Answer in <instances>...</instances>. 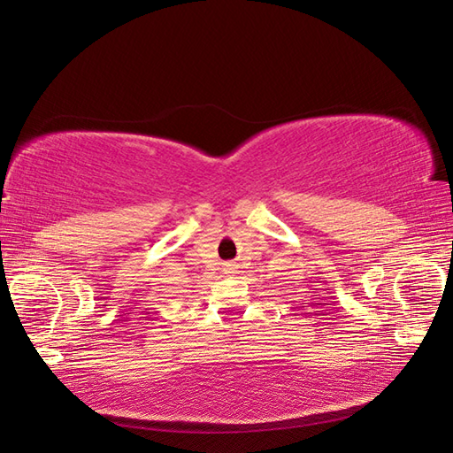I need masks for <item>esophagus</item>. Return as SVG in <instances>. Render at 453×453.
<instances>
[{"instance_id":"34e87169","label":"esophagus","mask_w":453,"mask_h":453,"mask_svg":"<svg viewBox=\"0 0 453 453\" xmlns=\"http://www.w3.org/2000/svg\"><path fill=\"white\" fill-rule=\"evenodd\" d=\"M226 267H228V271H230V265H226Z\"/></svg>"}]
</instances>
